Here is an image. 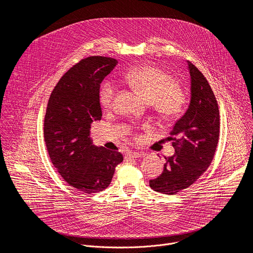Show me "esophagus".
I'll return each instance as SVG.
<instances>
[{
  "instance_id": "34e87169",
  "label": "esophagus",
  "mask_w": 253,
  "mask_h": 253,
  "mask_svg": "<svg viewBox=\"0 0 253 253\" xmlns=\"http://www.w3.org/2000/svg\"><path fill=\"white\" fill-rule=\"evenodd\" d=\"M143 155H144L143 152L133 151V150L127 152V154H126V156H127V157H130V158H139V157H141V156H143Z\"/></svg>"
}]
</instances>
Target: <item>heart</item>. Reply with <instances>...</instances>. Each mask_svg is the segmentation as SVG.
Here are the masks:
<instances>
[{"instance_id":"obj_1","label":"heart","mask_w":253,"mask_h":253,"mask_svg":"<svg viewBox=\"0 0 253 253\" xmlns=\"http://www.w3.org/2000/svg\"><path fill=\"white\" fill-rule=\"evenodd\" d=\"M126 80L140 95L152 102L163 118L171 119L182 112L186 102L185 94L165 71L154 66H141L131 70ZM116 91L112 81H106L102 85L100 103L105 109L112 107Z\"/></svg>"}]
</instances>
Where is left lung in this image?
<instances>
[{
    "mask_svg": "<svg viewBox=\"0 0 253 253\" xmlns=\"http://www.w3.org/2000/svg\"><path fill=\"white\" fill-rule=\"evenodd\" d=\"M190 102L171 131L174 154L165 157L161 175L149 181L160 193L173 195L192 185L209 167L219 138V110L206 78L189 61Z\"/></svg>",
    "mask_w": 253,
    "mask_h": 253,
    "instance_id": "8db88e82",
    "label": "left lung"
}]
</instances>
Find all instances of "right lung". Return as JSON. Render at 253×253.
Wrapping results in <instances>:
<instances>
[{"label":"right lung","instance_id":"right-lung-1","mask_svg":"<svg viewBox=\"0 0 253 253\" xmlns=\"http://www.w3.org/2000/svg\"><path fill=\"white\" fill-rule=\"evenodd\" d=\"M117 61L88 57L60 79L48 102L44 137L50 159L65 181L85 192L97 193L109 186L120 152L97 147L90 140L93 121L102 118L100 84Z\"/></svg>","mask_w":253,"mask_h":253}]
</instances>
